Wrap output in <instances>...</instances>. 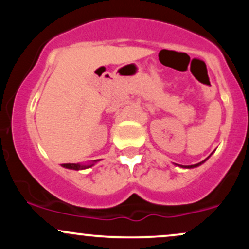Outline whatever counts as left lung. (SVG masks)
Returning a JSON list of instances; mask_svg holds the SVG:
<instances>
[{
	"label": "left lung",
	"instance_id": "8db88e82",
	"mask_svg": "<svg viewBox=\"0 0 249 249\" xmlns=\"http://www.w3.org/2000/svg\"><path fill=\"white\" fill-rule=\"evenodd\" d=\"M206 161V159H205L204 161H201V162H198V164H196V165H190V166H181V167H185V168H192V167H196V166H199V165H201L202 162H205Z\"/></svg>",
	"mask_w": 249,
	"mask_h": 249
}]
</instances>
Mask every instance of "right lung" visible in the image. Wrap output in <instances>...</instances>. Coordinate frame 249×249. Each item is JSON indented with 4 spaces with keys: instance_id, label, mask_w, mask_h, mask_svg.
Returning a JSON list of instances; mask_svg holds the SVG:
<instances>
[{
    "instance_id": "add662e5",
    "label": "right lung",
    "mask_w": 249,
    "mask_h": 249,
    "mask_svg": "<svg viewBox=\"0 0 249 249\" xmlns=\"http://www.w3.org/2000/svg\"><path fill=\"white\" fill-rule=\"evenodd\" d=\"M98 160H95L93 162H91V164H87V165H82V164H62L63 167L65 168H70V170H85V168H89L91 166H93L95 165V162H97Z\"/></svg>"
}]
</instances>
